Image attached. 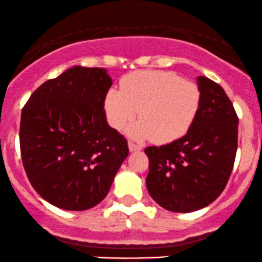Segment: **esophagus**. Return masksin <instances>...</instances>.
Instances as JSON below:
<instances>
[{
    "instance_id": "1",
    "label": "esophagus",
    "mask_w": 262,
    "mask_h": 262,
    "mask_svg": "<svg viewBox=\"0 0 262 262\" xmlns=\"http://www.w3.org/2000/svg\"><path fill=\"white\" fill-rule=\"evenodd\" d=\"M128 149H130L131 152H136V151H141L142 149V146L141 145H137V143H134V142H128Z\"/></svg>"
}]
</instances>
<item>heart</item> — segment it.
<instances>
[{"label": "heart", "mask_w": 262, "mask_h": 262, "mask_svg": "<svg viewBox=\"0 0 262 262\" xmlns=\"http://www.w3.org/2000/svg\"><path fill=\"white\" fill-rule=\"evenodd\" d=\"M202 104L199 86L164 70H140L126 75L121 90L110 89L104 108L108 125L120 131L137 115L141 120L127 128L135 140L169 143L183 137L194 123Z\"/></svg>", "instance_id": "heart-1"}]
</instances>
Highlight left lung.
Segmentation results:
<instances>
[{"label": "left lung", "mask_w": 262, "mask_h": 262, "mask_svg": "<svg viewBox=\"0 0 262 262\" xmlns=\"http://www.w3.org/2000/svg\"><path fill=\"white\" fill-rule=\"evenodd\" d=\"M202 93L198 116L179 140L147 147L146 186L152 199L174 213H190L222 194L237 149V119L224 89L205 76L196 78Z\"/></svg>", "instance_id": "obj_1"}]
</instances>
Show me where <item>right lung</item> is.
<instances>
[{
  "mask_svg": "<svg viewBox=\"0 0 262 262\" xmlns=\"http://www.w3.org/2000/svg\"><path fill=\"white\" fill-rule=\"evenodd\" d=\"M111 85L104 68L75 66L40 85L23 107V167L38 194L60 209L99 204L127 157V141L105 115Z\"/></svg>",
  "mask_w": 262,
  "mask_h": 262,
  "instance_id": "right-lung-1",
  "label": "right lung"
}]
</instances>
